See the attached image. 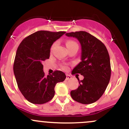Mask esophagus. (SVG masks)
<instances>
[{"mask_svg": "<svg viewBox=\"0 0 129 129\" xmlns=\"http://www.w3.org/2000/svg\"><path fill=\"white\" fill-rule=\"evenodd\" d=\"M72 78V77L70 75H68V74H66V80H70Z\"/></svg>", "mask_w": 129, "mask_h": 129, "instance_id": "1", "label": "esophagus"}]
</instances>
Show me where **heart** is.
<instances>
[{
	"instance_id": "1",
	"label": "heart",
	"mask_w": 129,
	"mask_h": 129,
	"mask_svg": "<svg viewBox=\"0 0 129 129\" xmlns=\"http://www.w3.org/2000/svg\"><path fill=\"white\" fill-rule=\"evenodd\" d=\"M55 45H56V43H53V45L51 46V50H52L53 49V48L55 47ZM66 47L68 48V49L70 48L73 47V46H78V44H77L75 42H74V41H73V40L67 41L66 43ZM62 68H63V69H64V70H67L68 69V66H66V65H63V66H62Z\"/></svg>"
}]
</instances>
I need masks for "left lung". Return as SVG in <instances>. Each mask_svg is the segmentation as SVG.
I'll list each match as a JSON object with an SVG mask.
<instances>
[{
  "mask_svg": "<svg viewBox=\"0 0 129 129\" xmlns=\"http://www.w3.org/2000/svg\"><path fill=\"white\" fill-rule=\"evenodd\" d=\"M75 37L81 45V61L73 70L72 74L84 76L79 81V86L71 91L76 101L89 104L97 101L104 94L109 83L111 74L109 55L104 43L84 31L66 34Z\"/></svg>",
  "mask_w": 129,
  "mask_h": 129,
  "instance_id": "8db88e82",
  "label": "left lung"
}]
</instances>
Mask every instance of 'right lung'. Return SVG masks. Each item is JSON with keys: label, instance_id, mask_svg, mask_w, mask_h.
Instances as JSON below:
<instances>
[{"label": "right lung", "instance_id": "obj_1", "mask_svg": "<svg viewBox=\"0 0 129 129\" xmlns=\"http://www.w3.org/2000/svg\"><path fill=\"white\" fill-rule=\"evenodd\" d=\"M65 31H36L25 38L17 48L14 63L16 81L21 93L33 104L48 103L55 95L56 83L66 75L61 71L45 76L43 63L50 58V48Z\"/></svg>", "mask_w": 129, "mask_h": 129}]
</instances>
